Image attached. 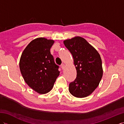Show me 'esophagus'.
Instances as JSON below:
<instances>
[{
    "label": "esophagus",
    "instance_id": "esophagus-1",
    "mask_svg": "<svg viewBox=\"0 0 124 124\" xmlns=\"http://www.w3.org/2000/svg\"><path fill=\"white\" fill-rule=\"evenodd\" d=\"M61 68H62V70H63V69H64V67H65V65H64V64H61Z\"/></svg>",
    "mask_w": 124,
    "mask_h": 124
}]
</instances>
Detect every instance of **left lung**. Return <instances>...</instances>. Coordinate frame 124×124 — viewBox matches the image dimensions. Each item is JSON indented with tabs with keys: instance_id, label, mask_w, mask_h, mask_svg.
Instances as JSON below:
<instances>
[{
	"instance_id": "left-lung-1",
	"label": "left lung",
	"mask_w": 124,
	"mask_h": 124,
	"mask_svg": "<svg viewBox=\"0 0 124 124\" xmlns=\"http://www.w3.org/2000/svg\"><path fill=\"white\" fill-rule=\"evenodd\" d=\"M63 43L72 55L77 70V77L69 84V92L76 97H85L93 93L101 80V57L96 50L80 37L67 39Z\"/></svg>"
}]
</instances>
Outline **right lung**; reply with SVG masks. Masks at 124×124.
Listing matches in <instances>:
<instances>
[{
  "mask_svg": "<svg viewBox=\"0 0 124 124\" xmlns=\"http://www.w3.org/2000/svg\"><path fill=\"white\" fill-rule=\"evenodd\" d=\"M53 40L38 38L31 41L23 51L20 60V69L25 82L39 94H46L52 89L60 75L50 49Z\"/></svg>",
  "mask_w": 124,
  "mask_h": 124,
  "instance_id": "1",
  "label": "right lung"
}]
</instances>
